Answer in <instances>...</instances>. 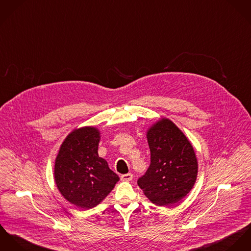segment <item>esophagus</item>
Returning <instances> with one entry per match:
<instances>
[{"label": "esophagus", "mask_w": 251, "mask_h": 251, "mask_svg": "<svg viewBox=\"0 0 251 251\" xmlns=\"http://www.w3.org/2000/svg\"><path fill=\"white\" fill-rule=\"evenodd\" d=\"M132 179H133V174H131V173L121 175V180L124 182H130V181H132Z\"/></svg>", "instance_id": "34e87169"}]
</instances>
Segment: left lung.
Instances as JSON below:
<instances>
[{
	"label": "left lung",
	"instance_id": "obj_1",
	"mask_svg": "<svg viewBox=\"0 0 251 251\" xmlns=\"http://www.w3.org/2000/svg\"><path fill=\"white\" fill-rule=\"evenodd\" d=\"M151 164L138 180L144 195L155 205L168 207L180 201L195 186L198 163L185 134L167 117L146 131Z\"/></svg>",
	"mask_w": 251,
	"mask_h": 251
}]
</instances>
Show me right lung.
Returning <instances> with one entry per match:
<instances>
[{"instance_id": "right-lung-1", "label": "right lung", "mask_w": 251, "mask_h": 251, "mask_svg": "<svg viewBox=\"0 0 251 251\" xmlns=\"http://www.w3.org/2000/svg\"><path fill=\"white\" fill-rule=\"evenodd\" d=\"M100 139L97 127L76 128L63 140L56 155V188L68 202L82 210L99 205L119 181L108 162L98 155Z\"/></svg>"}]
</instances>
